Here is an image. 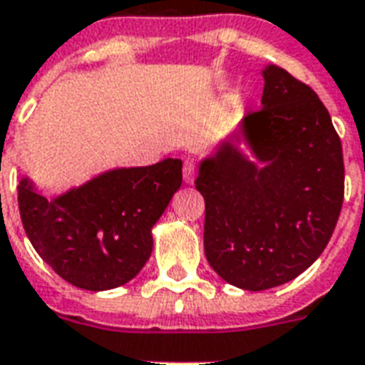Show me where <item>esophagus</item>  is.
Returning a JSON list of instances; mask_svg holds the SVG:
<instances>
[{"label":"esophagus","instance_id":"34e87169","mask_svg":"<svg viewBox=\"0 0 365 365\" xmlns=\"http://www.w3.org/2000/svg\"><path fill=\"white\" fill-rule=\"evenodd\" d=\"M182 177H185L186 185H192L196 179V165L192 162H185V169H182Z\"/></svg>","mask_w":365,"mask_h":365}]
</instances>
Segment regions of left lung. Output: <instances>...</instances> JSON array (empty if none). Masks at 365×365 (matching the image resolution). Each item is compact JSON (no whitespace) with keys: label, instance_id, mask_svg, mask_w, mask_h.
<instances>
[{"label":"left lung","instance_id":"8db88e82","mask_svg":"<svg viewBox=\"0 0 365 365\" xmlns=\"http://www.w3.org/2000/svg\"><path fill=\"white\" fill-rule=\"evenodd\" d=\"M262 78V108L242 129L261 168L228 143L196 179L209 264L247 291L304 272L326 250L344 197L343 146L324 103L284 68Z\"/></svg>","mask_w":365,"mask_h":365}]
</instances>
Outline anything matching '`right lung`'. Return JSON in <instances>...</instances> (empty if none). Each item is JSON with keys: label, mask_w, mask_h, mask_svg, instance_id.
Returning a JSON list of instances; mask_svg holds the SVG:
<instances>
[{"label": "right lung", "mask_w": 365, "mask_h": 365, "mask_svg": "<svg viewBox=\"0 0 365 365\" xmlns=\"http://www.w3.org/2000/svg\"><path fill=\"white\" fill-rule=\"evenodd\" d=\"M182 182V162L114 169L47 200L26 179L19 209L38 255L68 284L114 289L140 272L152 253V227Z\"/></svg>", "instance_id": "right-lung-1"}]
</instances>
